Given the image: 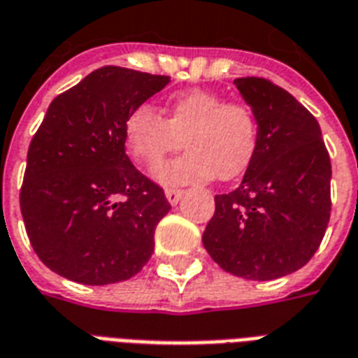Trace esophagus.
<instances>
[{"instance_id": "1", "label": "esophagus", "mask_w": 358, "mask_h": 358, "mask_svg": "<svg viewBox=\"0 0 358 358\" xmlns=\"http://www.w3.org/2000/svg\"><path fill=\"white\" fill-rule=\"evenodd\" d=\"M182 193H184V191L178 189V187H167V189H165V197H167V201L171 204H178Z\"/></svg>"}]
</instances>
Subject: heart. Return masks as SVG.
Here are the masks:
<instances>
[{"instance_id": "obj_1", "label": "heart", "mask_w": 358, "mask_h": 358, "mask_svg": "<svg viewBox=\"0 0 358 358\" xmlns=\"http://www.w3.org/2000/svg\"><path fill=\"white\" fill-rule=\"evenodd\" d=\"M127 152L154 171L163 157L182 146L178 159L159 169L165 184H193L238 178L259 148L261 124L252 105L227 101L208 90H189L165 105V118L143 105L131 110L124 124Z\"/></svg>"}]
</instances>
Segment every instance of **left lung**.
<instances>
[{
	"label": "left lung",
	"instance_id": "8db88e82",
	"mask_svg": "<svg viewBox=\"0 0 358 358\" xmlns=\"http://www.w3.org/2000/svg\"><path fill=\"white\" fill-rule=\"evenodd\" d=\"M234 84L257 113L261 138L242 184L214 197L203 244L229 274L266 282L302 268L321 245L331 157L317 120L287 90L263 76Z\"/></svg>",
	"mask_w": 358,
	"mask_h": 358
}]
</instances>
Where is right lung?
Masks as SVG:
<instances>
[{
  "mask_svg": "<svg viewBox=\"0 0 358 358\" xmlns=\"http://www.w3.org/2000/svg\"><path fill=\"white\" fill-rule=\"evenodd\" d=\"M169 80L105 65L50 103L27 150L20 210L29 244L52 272L108 285L152 257L171 204L125 154L124 124Z\"/></svg>",
  "mask_w": 358,
  "mask_h": 358,
  "instance_id": "obj_1",
  "label": "right lung"
}]
</instances>
